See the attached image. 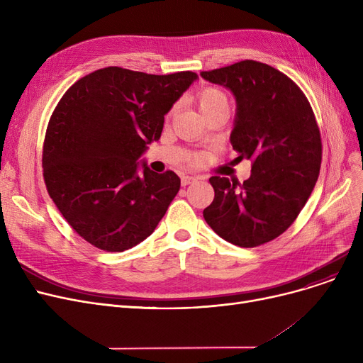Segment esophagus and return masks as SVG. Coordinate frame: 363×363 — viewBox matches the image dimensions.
<instances>
[{
	"label": "esophagus",
	"mask_w": 363,
	"mask_h": 363,
	"mask_svg": "<svg viewBox=\"0 0 363 363\" xmlns=\"http://www.w3.org/2000/svg\"><path fill=\"white\" fill-rule=\"evenodd\" d=\"M196 181H197V178H196V177H182V178H181V184H182V186H186V185L193 184V182H196Z\"/></svg>",
	"instance_id": "esophagus-1"
}]
</instances>
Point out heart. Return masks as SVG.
<instances>
[{"instance_id":"obj_1","label":"heart","mask_w":363,"mask_h":363,"mask_svg":"<svg viewBox=\"0 0 363 363\" xmlns=\"http://www.w3.org/2000/svg\"><path fill=\"white\" fill-rule=\"evenodd\" d=\"M197 103H199L201 113L206 116L207 113H211L216 108L228 107V95L220 88L206 86L197 94ZM189 160H191V163H194V164H199L203 160V156L194 155L189 157Z\"/></svg>"}]
</instances>
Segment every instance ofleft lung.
Segmentation results:
<instances>
[{"mask_svg":"<svg viewBox=\"0 0 363 363\" xmlns=\"http://www.w3.org/2000/svg\"><path fill=\"white\" fill-rule=\"evenodd\" d=\"M230 89L237 101L231 144L237 162L252 160L240 184L212 177V204L204 220L225 241L257 247L287 231L311 197L322 160L320 133L303 91L287 74L255 60L201 72Z\"/></svg>","mask_w":363,"mask_h":363,"instance_id":"obj_1","label":"left lung"}]
</instances>
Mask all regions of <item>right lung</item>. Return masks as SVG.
Returning a JSON list of instances; mask_svg holds the SVG:
<instances>
[{"instance_id": "right-lung-1", "label": "right lung", "mask_w": 363, "mask_h": 363, "mask_svg": "<svg viewBox=\"0 0 363 363\" xmlns=\"http://www.w3.org/2000/svg\"><path fill=\"white\" fill-rule=\"evenodd\" d=\"M199 78L116 66L74 82L54 108L44 140L47 191L85 241L104 252L132 249L152 234L181 179L138 159L162 135L164 114Z\"/></svg>"}]
</instances>
